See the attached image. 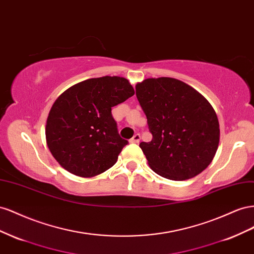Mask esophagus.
<instances>
[{"instance_id": "34e87169", "label": "esophagus", "mask_w": 254, "mask_h": 254, "mask_svg": "<svg viewBox=\"0 0 254 254\" xmlns=\"http://www.w3.org/2000/svg\"><path fill=\"white\" fill-rule=\"evenodd\" d=\"M139 141H140V134H135L131 138V142L133 143H138Z\"/></svg>"}]
</instances>
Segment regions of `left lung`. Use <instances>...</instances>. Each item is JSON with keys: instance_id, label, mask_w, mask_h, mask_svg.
Listing matches in <instances>:
<instances>
[{"instance_id": "8db88e82", "label": "left lung", "mask_w": 254, "mask_h": 254, "mask_svg": "<svg viewBox=\"0 0 254 254\" xmlns=\"http://www.w3.org/2000/svg\"><path fill=\"white\" fill-rule=\"evenodd\" d=\"M146 115L150 142H140L151 169L163 178L183 181L211 164L219 143V122L208 101L172 77L147 78L136 85Z\"/></svg>"}]
</instances>
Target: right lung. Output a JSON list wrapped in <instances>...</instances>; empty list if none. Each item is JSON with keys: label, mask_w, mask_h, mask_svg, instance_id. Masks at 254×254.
Masks as SVG:
<instances>
[{"label": "right lung", "mask_w": 254, "mask_h": 254, "mask_svg": "<svg viewBox=\"0 0 254 254\" xmlns=\"http://www.w3.org/2000/svg\"><path fill=\"white\" fill-rule=\"evenodd\" d=\"M134 93L127 79L119 76L86 79L62 93L50 111L46 137L63 168L90 178L113 167L128 141L118 133L112 107Z\"/></svg>", "instance_id": "add662e5"}]
</instances>
